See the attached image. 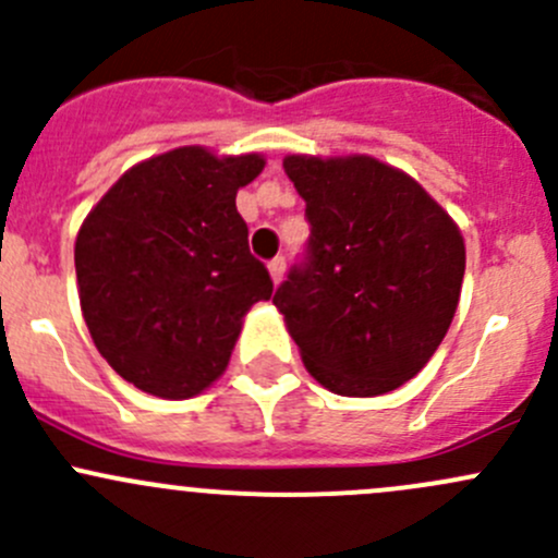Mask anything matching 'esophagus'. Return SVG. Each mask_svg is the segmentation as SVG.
Returning <instances> with one entry per match:
<instances>
[{"label":"esophagus","mask_w":558,"mask_h":558,"mask_svg":"<svg viewBox=\"0 0 558 558\" xmlns=\"http://www.w3.org/2000/svg\"><path fill=\"white\" fill-rule=\"evenodd\" d=\"M283 272H286V258L275 256L272 262H269V275H272V283H280V280H283Z\"/></svg>","instance_id":"34e87169"}]
</instances>
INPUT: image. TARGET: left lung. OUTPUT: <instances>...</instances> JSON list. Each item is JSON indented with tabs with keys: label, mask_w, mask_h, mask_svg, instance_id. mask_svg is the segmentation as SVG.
<instances>
[{
	"label": "left lung",
	"mask_w": 558,
	"mask_h": 558,
	"mask_svg": "<svg viewBox=\"0 0 558 558\" xmlns=\"http://www.w3.org/2000/svg\"><path fill=\"white\" fill-rule=\"evenodd\" d=\"M283 170L305 199L311 238L272 305L302 362L342 397L408 384L459 305V229L413 178L369 156H289Z\"/></svg>",
	"instance_id": "obj_1"
}]
</instances>
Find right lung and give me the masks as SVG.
I'll return each mask as SVG.
<instances>
[{"label": "right lung", "mask_w": 558, "mask_h": 558, "mask_svg": "<svg viewBox=\"0 0 558 558\" xmlns=\"http://www.w3.org/2000/svg\"><path fill=\"white\" fill-rule=\"evenodd\" d=\"M264 159L170 150L132 167L77 232L75 272L94 345L123 380L189 399L227 369L243 315L272 296L247 247L238 189Z\"/></svg>", "instance_id": "add662e5"}]
</instances>
